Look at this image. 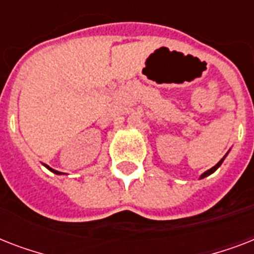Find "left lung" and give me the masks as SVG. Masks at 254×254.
I'll return each mask as SVG.
<instances>
[{
    "mask_svg": "<svg viewBox=\"0 0 254 254\" xmlns=\"http://www.w3.org/2000/svg\"><path fill=\"white\" fill-rule=\"evenodd\" d=\"M228 153H229V151H228ZM228 153H227V154H225L224 157H223V158H221L220 161H219V162H217L216 165H215V166L212 167V169L207 170V171H205V173L201 174V175H200V179H203V178L208 177V175H211V174H212V173H215V171H216V170L219 169V167H220V165H221V163H223V161H224V159H225V157H227V155H228Z\"/></svg>",
    "mask_w": 254,
    "mask_h": 254,
    "instance_id": "left-lung-1",
    "label": "left lung"
}]
</instances>
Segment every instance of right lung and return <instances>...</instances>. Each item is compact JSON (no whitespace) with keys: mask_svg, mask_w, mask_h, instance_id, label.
<instances>
[{"mask_svg":"<svg viewBox=\"0 0 254 254\" xmlns=\"http://www.w3.org/2000/svg\"><path fill=\"white\" fill-rule=\"evenodd\" d=\"M45 166H46V167H47V169H49V170H50V171H53V173H54V174H58V175H62V174H63V173H61V171H57V170H54V169H51V167H50V166H47V165H45Z\"/></svg>","mask_w":254,"mask_h":254,"instance_id":"1","label":"right lung"}]
</instances>
